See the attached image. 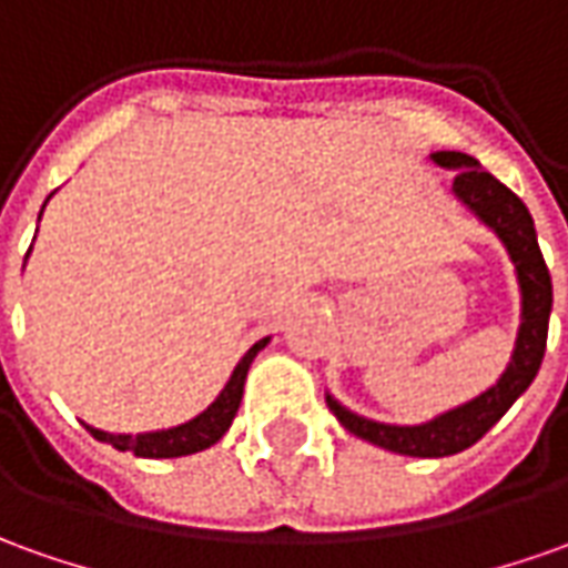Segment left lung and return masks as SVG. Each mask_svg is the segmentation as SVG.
Segmentation results:
<instances>
[{
  "label": "left lung",
  "mask_w": 568,
  "mask_h": 568,
  "mask_svg": "<svg viewBox=\"0 0 568 568\" xmlns=\"http://www.w3.org/2000/svg\"><path fill=\"white\" fill-rule=\"evenodd\" d=\"M429 158L445 171H457L450 192L457 195V202L466 204V211H473L504 242V248L510 254L516 283H519V333H516L510 364L491 388L416 426L379 423V419L354 414L326 392L329 410L351 435L364 438L369 445L385 447L392 454H404V457H450L476 445L538 376L544 348H547L550 307H554L550 273L538 248L535 220L523 199L513 195L491 173L481 171V164L473 154L432 152Z\"/></svg>",
  "instance_id": "obj_1"
}]
</instances>
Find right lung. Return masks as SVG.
<instances>
[{
	"instance_id": "obj_1",
	"label": "right lung",
	"mask_w": 568,
	"mask_h": 568,
	"mask_svg": "<svg viewBox=\"0 0 568 568\" xmlns=\"http://www.w3.org/2000/svg\"><path fill=\"white\" fill-rule=\"evenodd\" d=\"M49 199H52V195H49ZM49 199H45V202H49ZM42 211H45V204H42ZM30 252H33V245H30ZM30 252H27V257H30ZM267 342L270 338L254 342L252 348L245 351V357L235 364L233 376L223 385V392L204 407L202 414L192 416L186 423H180V426L154 432H136V435L92 429V426H87V429L92 432L95 442H105V445L118 447V450H130V454L149 457V460H171V457H189V454L207 450L211 445H217L220 438L230 432V426H233L235 414H239V404H242V392H245V379H248V369H252V361L261 351L267 348Z\"/></svg>"
}]
</instances>
